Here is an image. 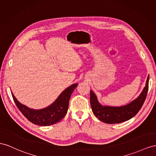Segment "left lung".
I'll return each mask as SVG.
<instances>
[{"label": "left lung", "instance_id": "left-lung-1", "mask_svg": "<svg viewBox=\"0 0 156 156\" xmlns=\"http://www.w3.org/2000/svg\"><path fill=\"white\" fill-rule=\"evenodd\" d=\"M148 82L149 75L145 87L139 97L131 103L121 106L102 105L98 101L95 93L91 90L90 103L93 114L101 122L110 124L122 123L131 119L139 112L144 103L148 90Z\"/></svg>", "mask_w": 156, "mask_h": 156}]
</instances>
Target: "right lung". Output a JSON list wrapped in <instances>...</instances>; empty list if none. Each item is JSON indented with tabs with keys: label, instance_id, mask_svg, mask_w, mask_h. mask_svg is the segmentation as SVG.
<instances>
[{
	"label": "right lung",
	"instance_id": "right-lung-1",
	"mask_svg": "<svg viewBox=\"0 0 156 156\" xmlns=\"http://www.w3.org/2000/svg\"><path fill=\"white\" fill-rule=\"evenodd\" d=\"M77 86L78 83L72 84L66 88L50 106L38 110L30 108L21 104L17 101L12 92V95L17 107L30 122L35 125L48 126L59 122L65 116L67 113L70 96Z\"/></svg>",
	"mask_w": 156,
	"mask_h": 156
}]
</instances>
